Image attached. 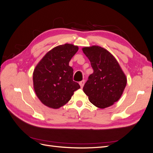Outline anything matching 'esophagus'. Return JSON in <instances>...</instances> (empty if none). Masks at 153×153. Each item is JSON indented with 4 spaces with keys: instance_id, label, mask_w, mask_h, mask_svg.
Listing matches in <instances>:
<instances>
[{
    "instance_id": "34e87169",
    "label": "esophagus",
    "mask_w": 153,
    "mask_h": 153,
    "mask_svg": "<svg viewBox=\"0 0 153 153\" xmlns=\"http://www.w3.org/2000/svg\"><path fill=\"white\" fill-rule=\"evenodd\" d=\"M84 84H85V80H82V81L80 82V83H79V84H80V87H81L82 88L83 87H84Z\"/></svg>"
}]
</instances>
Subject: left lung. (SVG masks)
<instances>
[{
    "instance_id": "left-lung-1",
    "label": "left lung",
    "mask_w": 153,
    "mask_h": 153,
    "mask_svg": "<svg viewBox=\"0 0 153 153\" xmlns=\"http://www.w3.org/2000/svg\"><path fill=\"white\" fill-rule=\"evenodd\" d=\"M82 50L94 70L83 90L97 107H108L121 98L126 85V77L117 60L105 48L92 46Z\"/></svg>"
}]
</instances>
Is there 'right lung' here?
<instances>
[{
	"mask_svg": "<svg viewBox=\"0 0 153 153\" xmlns=\"http://www.w3.org/2000/svg\"><path fill=\"white\" fill-rule=\"evenodd\" d=\"M78 50L71 44L59 45L46 54L33 73L34 88L37 96L46 106L59 108L71 100L80 89L73 81V69L69 62Z\"/></svg>",
	"mask_w": 153,
	"mask_h": 153,
	"instance_id": "add662e5",
	"label": "right lung"
}]
</instances>
